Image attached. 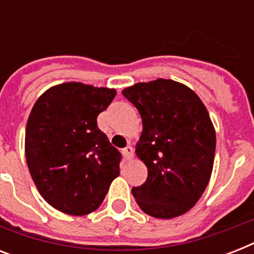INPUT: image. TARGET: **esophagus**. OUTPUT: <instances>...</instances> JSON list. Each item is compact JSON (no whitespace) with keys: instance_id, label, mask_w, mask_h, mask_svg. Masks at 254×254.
Here are the masks:
<instances>
[{"instance_id":"34e87169","label":"esophagus","mask_w":254,"mask_h":254,"mask_svg":"<svg viewBox=\"0 0 254 254\" xmlns=\"http://www.w3.org/2000/svg\"><path fill=\"white\" fill-rule=\"evenodd\" d=\"M123 155L124 158L127 159V161H130L133 158V147L131 146H127L125 149L123 150Z\"/></svg>"}]
</instances>
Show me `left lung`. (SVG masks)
Returning <instances> with one entry per match:
<instances>
[{"label": "left lung", "mask_w": 254, "mask_h": 254, "mask_svg": "<svg viewBox=\"0 0 254 254\" xmlns=\"http://www.w3.org/2000/svg\"><path fill=\"white\" fill-rule=\"evenodd\" d=\"M123 95L142 119L135 154L147 167L146 182L131 193L155 219L181 216L196 204L212 174L216 131L208 111L191 88L170 79L137 83Z\"/></svg>", "instance_id": "1"}]
</instances>
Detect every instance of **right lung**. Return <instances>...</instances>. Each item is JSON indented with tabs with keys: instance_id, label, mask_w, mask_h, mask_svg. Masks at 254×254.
Segmentation results:
<instances>
[{
	"instance_id": "1",
	"label": "right lung",
	"mask_w": 254,
	"mask_h": 254,
	"mask_svg": "<svg viewBox=\"0 0 254 254\" xmlns=\"http://www.w3.org/2000/svg\"><path fill=\"white\" fill-rule=\"evenodd\" d=\"M115 96V88L68 81L43 92L30 112L27 167L42 197L61 212L96 211L120 175L121 155L97 127Z\"/></svg>"
}]
</instances>
